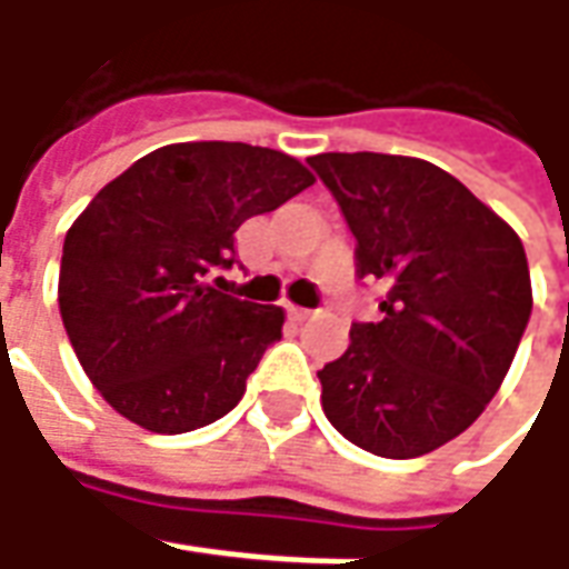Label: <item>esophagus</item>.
Instances as JSON below:
<instances>
[{
    "instance_id": "obj_1",
    "label": "esophagus",
    "mask_w": 569,
    "mask_h": 569,
    "mask_svg": "<svg viewBox=\"0 0 569 569\" xmlns=\"http://www.w3.org/2000/svg\"><path fill=\"white\" fill-rule=\"evenodd\" d=\"M288 317L297 319V322H303V319H310L313 313H310L307 307H295V303H288Z\"/></svg>"
}]
</instances>
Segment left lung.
I'll use <instances>...</instances> for the list:
<instances>
[{"instance_id": "obj_1", "label": "left lung", "mask_w": 569, "mask_h": 569, "mask_svg": "<svg viewBox=\"0 0 569 569\" xmlns=\"http://www.w3.org/2000/svg\"><path fill=\"white\" fill-rule=\"evenodd\" d=\"M307 164L355 233L358 278L386 288L380 322H351L348 351L317 373L322 411L382 459L433 452L513 363L532 313L522 240L430 161L329 151Z\"/></svg>"}]
</instances>
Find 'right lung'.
Segmentation results:
<instances>
[{"label": "right lung", "instance_id": "obj_1", "mask_svg": "<svg viewBox=\"0 0 569 569\" xmlns=\"http://www.w3.org/2000/svg\"><path fill=\"white\" fill-rule=\"evenodd\" d=\"M313 187L284 151L164 144L122 170L62 243L59 313L98 392L151 433L224 418L281 339V307L224 295L233 233Z\"/></svg>", "mask_w": 569, "mask_h": 569}]
</instances>
